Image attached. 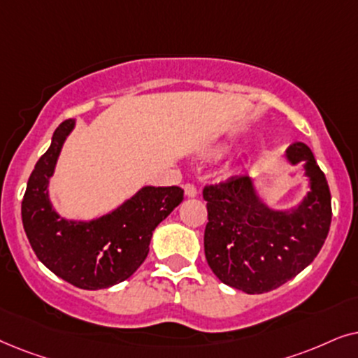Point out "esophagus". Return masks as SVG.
<instances>
[{"label": "esophagus", "mask_w": 358, "mask_h": 358, "mask_svg": "<svg viewBox=\"0 0 358 358\" xmlns=\"http://www.w3.org/2000/svg\"><path fill=\"white\" fill-rule=\"evenodd\" d=\"M183 189H185V196H187V198H194L198 194L196 187H194V185H192V183L185 185Z\"/></svg>", "instance_id": "1"}]
</instances>
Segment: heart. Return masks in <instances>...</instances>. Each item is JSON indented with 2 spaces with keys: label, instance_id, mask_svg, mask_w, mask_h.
<instances>
[{
  "label": "heart",
  "instance_id": "b5f03b06",
  "mask_svg": "<svg viewBox=\"0 0 358 358\" xmlns=\"http://www.w3.org/2000/svg\"><path fill=\"white\" fill-rule=\"evenodd\" d=\"M234 149H236L234 144H231V142H224V144L213 145L211 149L208 150V155L211 157V159L219 160V159H224V157H227Z\"/></svg>",
  "mask_w": 358,
  "mask_h": 358
}]
</instances>
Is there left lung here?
<instances>
[{
    "instance_id": "8db88e82",
    "label": "left lung",
    "mask_w": 358,
    "mask_h": 358,
    "mask_svg": "<svg viewBox=\"0 0 358 358\" xmlns=\"http://www.w3.org/2000/svg\"><path fill=\"white\" fill-rule=\"evenodd\" d=\"M287 160L303 164L309 180L306 196L292 209L265 204L250 176H231L203 189L208 265L222 283L247 294L271 292L294 278L316 259L331 227V192L311 149L294 142Z\"/></svg>"
}]
</instances>
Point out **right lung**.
I'll return each instance as SVG.
<instances>
[{"label":"right lung","mask_w":358,"mask_h":358,"mask_svg":"<svg viewBox=\"0 0 358 358\" xmlns=\"http://www.w3.org/2000/svg\"><path fill=\"white\" fill-rule=\"evenodd\" d=\"M73 127L75 119L62 122L37 160L22 198V226L37 259L57 276L82 289L109 288L142 265L155 227L183 201V189L142 187L101 217H62L50 203L49 183Z\"/></svg>","instance_id":"right-lung-1"}]
</instances>
